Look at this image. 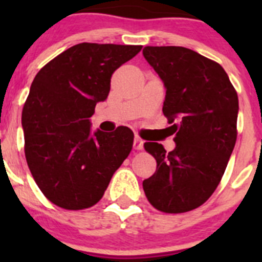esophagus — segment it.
<instances>
[{
    "label": "esophagus",
    "mask_w": 262,
    "mask_h": 262,
    "mask_svg": "<svg viewBox=\"0 0 262 262\" xmlns=\"http://www.w3.org/2000/svg\"><path fill=\"white\" fill-rule=\"evenodd\" d=\"M134 149H138V151L143 149V140L139 136L134 138Z\"/></svg>",
    "instance_id": "1"
}]
</instances>
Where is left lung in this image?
Returning a JSON list of instances; mask_svg holds the SVG:
<instances>
[{"mask_svg": "<svg viewBox=\"0 0 262 262\" xmlns=\"http://www.w3.org/2000/svg\"><path fill=\"white\" fill-rule=\"evenodd\" d=\"M147 60L166 88L163 113L176 148L144 143L156 159L143 189L155 209L191 211L209 200L221 182L237 138L239 98L226 71L214 60L185 47H145Z\"/></svg>", "mask_w": 262, "mask_h": 262, "instance_id": "left-lung-1", "label": "left lung"}]
</instances>
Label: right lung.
<instances>
[{
    "instance_id": "add662e5",
    "label": "right lung",
    "mask_w": 262,
    "mask_h": 262,
    "mask_svg": "<svg viewBox=\"0 0 262 262\" xmlns=\"http://www.w3.org/2000/svg\"><path fill=\"white\" fill-rule=\"evenodd\" d=\"M142 46L80 43L47 62L32 81L22 110L25 155L36 185L66 210L96 205L133 149L127 127L90 131L111 76Z\"/></svg>"
}]
</instances>
